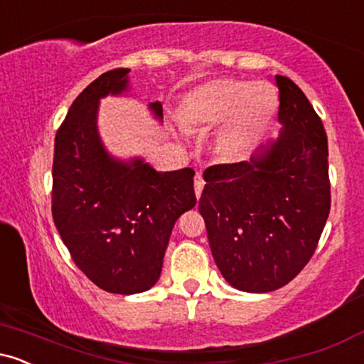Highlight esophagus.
I'll use <instances>...</instances> for the list:
<instances>
[{
  "label": "esophagus",
  "mask_w": 364,
  "mask_h": 364,
  "mask_svg": "<svg viewBox=\"0 0 364 364\" xmlns=\"http://www.w3.org/2000/svg\"><path fill=\"white\" fill-rule=\"evenodd\" d=\"M203 185H205V183H203V178L200 176V174H196V176H195V195H196V198H200V195H202Z\"/></svg>",
  "instance_id": "1"
}]
</instances>
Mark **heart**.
Masks as SVG:
<instances>
[{"label":"heart","mask_w":364,"mask_h":364,"mask_svg":"<svg viewBox=\"0 0 364 364\" xmlns=\"http://www.w3.org/2000/svg\"><path fill=\"white\" fill-rule=\"evenodd\" d=\"M277 106L279 94L270 83L214 78L186 94L183 121L205 128L223 124L217 136L220 152L240 157L258 144L272 123Z\"/></svg>","instance_id":"heart-1"}]
</instances>
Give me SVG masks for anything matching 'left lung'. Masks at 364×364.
Listing matches in <instances>:
<instances>
[{"instance_id":"obj_1","label":"left lung","mask_w":364,"mask_h":364,"mask_svg":"<svg viewBox=\"0 0 364 364\" xmlns=\"http://www.w3.org/2000/svg\"><path fill=\"white\" fill-rule=\"evenodd\" d=\"M275 83L279 136L250 161L208 168L198 202L220 274L245 292L275 291L301 272L330 212L323 124L291 78Z\"/></svg>"}]
</instances>
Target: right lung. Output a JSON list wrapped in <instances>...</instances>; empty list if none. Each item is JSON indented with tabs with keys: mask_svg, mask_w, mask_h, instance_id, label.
I'll return each mask as SVG.
<instances>
[{
	"mask_svg": "<svg viewBox=\"0 0 364 364\" xmlns=\"http://www.w3.org/2000/svg\"><path fill=\"white\" fill-rule=\"evenodd\" d=\"M128 68L95 78L75 99L54 140L53 219L73 262L114 294L159 281L171 231L195 207V171L159 173L141 157L119 161L97 129L99 101L129 89ZM161 121L162 104H149Z\"/></svg>",
	"mask_w": 364,
	"mask_h": 364,
	"instance_id": "right-lung-1",
	"label": "right lung"
}]
</instances>
